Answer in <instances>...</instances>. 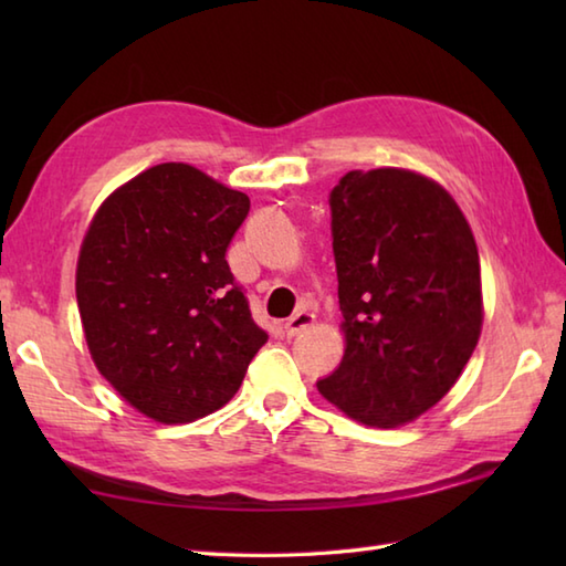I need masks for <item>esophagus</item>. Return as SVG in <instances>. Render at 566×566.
Returning a JSON list of instances; mask_svg holds the SVG:
<instances>
[{
	"instance_id": "obj_1",
	"label": "esophagus",
	"mask_w": 566,
	"mask_h": 566,
	"mask_svg": "<svg viewBox=\"0 0 566 566\" xmlns=\"http://www.w3.org/2000/svg\"><path fill=\"white\" fill-rule=\"evenodd\" d=\"M314 321H316V316L311 314V311H298V314H294L290 321L284 323V333H286V338H294V335L304 333L306 328L314 326Z\"/></svg>"
}]
</instances>
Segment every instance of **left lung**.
<instances>
[{
    "mask_svg": "<svg viewBox=\"0 0 566 566\" xmlns=\"http://www.w3.org/2000/svg\"><path fill=\"white\" fill-rule=\"evenodd\" d=\"M345 355L323 399L371 428L430 411L482 335V268L460 203L406 167L353 170L331 191Z\"/></svg>",
    "mask_w": 566,
    "mask_h": 566,
    "instance_id": "left-lung-1",
    "label": "left lung"
}]
</instances>
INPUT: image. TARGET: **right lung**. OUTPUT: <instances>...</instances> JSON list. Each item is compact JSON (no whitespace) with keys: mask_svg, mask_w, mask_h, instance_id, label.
<instances>
[{"mask_svg":"<svg viewBox=\"0 0 566 566\" xmlns=\"http://www.w3.org/2000/svg\"><path fill=\"white\" fill-rule=\"evenodd\" d=\"M248 211L243 191L163 163L116 187L84 231L75 292L92 363L155 423L219 411L268 343L226 262Z\"/></svg>","mask_w":566,"mask_h":566,"instance_id":"right-lung-1","label":"right lung"}]
</instances>
